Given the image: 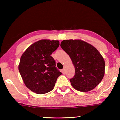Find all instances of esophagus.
Here are the masks:
<instances>
[{
	"label": "esophagus",
	"instance_id": "1",
	"mask_svg": "<svg viewBox=\"0 0 120 120\" xmlns=\"http://www.w3.org/2000/svg\"><path fill=\"white\" fill-rule=\"evenodd\" d=\"M62 73L63 74H65V70L64 68L62 70Z\"/></svg>",
	"mask_w": 120,
	"mask_h": 120
}]
</instances>
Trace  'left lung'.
<instances>
[{
	"instance_id": "8db88e82",
	"label": "left lung",
	"mask_w": 120,
	"mask_h": 120,
	"mask_svg": "<svg viewBox=\"0 0 120 120\" xmlns=\"http://www.w3.org/2000/svg\"><path fill=\"white\" fill-rule=\"evenodd\" d=\"M62 49L68 54L75 73L70 79L72 86L81 92L94 88L103 79L105 62L99 51L91 44L80 40H63Z\"/></svg>"
}]
</instances>
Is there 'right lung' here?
<instances>
[{
  "instance_id": "add662e5",
  "label": "right lung",
  "mask_w": 120,
  "mask_h": 120,
  "mask_svg": "<svg viewBox=\"0 0 120 120\" xmlns=\"http://www.w3.org/2000/svg\"><path fill=\"white\" fill-rule=\"evenodd\" d=\"M59 45L58 40H39L30 45L21 56L19 73L27 87L33 92L41 94L52 91L62 74L51 56Z\"/></svg>"
}]
</instances>
